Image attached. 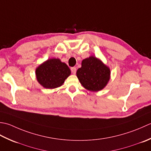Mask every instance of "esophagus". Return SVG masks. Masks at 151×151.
<instances>
[{"label":"esophagus","mask_w":151,"mask_h":151,"mask_svg":"<svg viewBox=\"0 0 151 151\" xmlns=\"http://www.w3.org/2000/svg\"><path fill=\"white\" fill-rule=\"evenodd\" d=\"M71 71H72V73H73V74H76V68H75V67L71 68Z\"/></svg>","instance_id":"obj_1"}]
</instances>
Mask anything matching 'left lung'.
I'll use <instances>...</instances> for the list:
<instances>
[{"label": "left lung", "instance_id": "8db88e82", "mask_svg": "<svg viewBox=\"0 0 151 151\" xmlns=\"http://www.w3.org/2000/svg\"><path fill=\"white\" fill-rule=\"evenodd\" d=\"M110 69L94 56L82 60L76 75L83 87L91 91H99L106 87L110 79Z\"/></svg>", "mask_w": 151, "mask_h": 151}]
</instances>
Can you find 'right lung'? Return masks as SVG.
<instances>
[{
    "mask_svg": "<svg viewBox=\"0 0 151 151\" xmlns=\"http://www.w3.org/2000/svg\"><path fill=\"white\" fill-rule=\"evenodd\" d=\"M70 73L69 67L58 58L48 59L36 70L37 81L46 88L60 87Z\"/></svg>",
    "mask_w": 151,
    "mask_h": 151,
    "instance_id": "right-lung-1",
    "label": "right lung"
}]
</instances>
